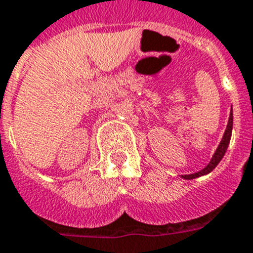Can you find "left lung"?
I'll return each mask as SVG.
<instances>
[{"label": "left lung", "mask_w": 253, "mask_h": 253, "mask_svg": "<svg viewBox=\"0 0 253 253\" xmlns=\"http://www.w3.org/2000/svg\"><path fill=\"white\" fill-rule=\"evenodd\" d=\"M232 123H234V118H232V111H231V113H229L228 125H227V128H225L224 131V135H223V139H221L219 147H217V150L215 151V154H213V157H212L211 162L207 165V167H204V169H202V171H199V172L190 173V175H182V178L184 179L199 178V176H202V175H206V173L211 172L212 169L219 165V162H220L221 159H223V157H224L225 151H227V147H228V144H229V140H231V134H232Z\"/></svg>", "instance_id": "obj_1"}]
</instances>
